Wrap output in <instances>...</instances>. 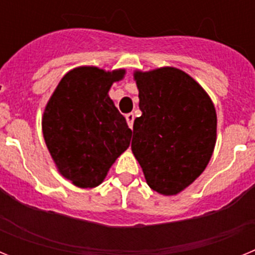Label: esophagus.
<instances>
[{"label": "esophagus", "instance_id": "obj_1", "mask_svg": "<svg viewBox=\"0 0 255 255\" xmlns=\"http://www.w3.org/2000/svg\"><path fill=\"white\" fill-rule=\"evenodd\" d=\"M126 121H128V125H129L130 129H132V124H134V114L130 112V114L126 115Z\"/></svg>", "mask_w": 255, "mask_h": 255}]
</instances>
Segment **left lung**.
I'll return each instance as SVG.
<instances>
[{"mask_svg": "<svg viewBox=\"0 0 255 255\" xmlns=\"http://www.w3.org/2000/svg\"><path fill=\"white\" fill-rule=\"evenodd\" d=\"M139 108L131 150L150 189L176 195L206 170L217 139L211 97L176 67L134 71Z\"/></svg>", "mask_w": 255, "mask_h": 255, "instance_id": "8db88e82", "label": "left lung"}]
</instances>
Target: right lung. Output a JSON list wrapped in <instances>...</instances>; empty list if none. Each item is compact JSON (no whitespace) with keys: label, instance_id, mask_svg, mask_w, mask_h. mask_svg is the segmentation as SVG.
I'll use <instances>...</instances> for the list:
<instances>
[{"label":"right lung","instance_id":"add662e5","mask_svg":"<svg viewBox=\"0 0 255 255\" xmlns=\"http://www.w3.org/2000/svg\"><path fill=\"white\" fill-rule=\"evenodd\" d=\"M125 69L70 70L47 102L42 131L58 172L79 188H96L130 145L131 130L108 96Z\"/></svg>","mask_w":255,"mask_h":255}]
</instances>
